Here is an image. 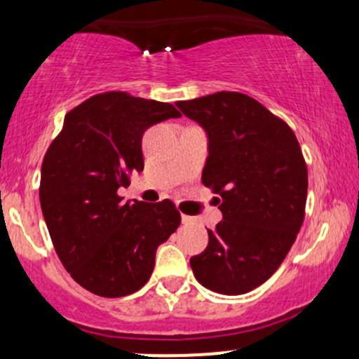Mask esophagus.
Returning <instances> with one entry per match:
<instances>
[{
	"mask_svg": "<svg viewBox=\"0 0 359 359\" xmlns=\"http://www.w3.org/2000/svg\"><path fill=\"white\" fill-rule=\"evenodd\" d=\"M182 224H185V226L196 224V217L187 216V214H182Z\"/></svg>",
	"mask_w": 359,
	"mask_h": 359,
	"instance_id": "1",
	"label": "esophagus"
}]
</instances>
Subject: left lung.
<instances>
[{"instance_id":"8db88e82","label":"left lung","mask_w":359,"mask_h":359,"mask_svg":"<svg viewBox=\"0 0 359 359\" xmlns=\"http://www.w3.org/2000/svg\"><path fill=\"white\" fill-rule=\"evenodd\" d=\"M177 106L208 133L203 184L221 197L222 221L191 258L194 277L217 294H246L277 271L300 231L309 184L302 150L283 119L243 93Z\"/></svg>"}]
</instances>
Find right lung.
I'll list each match as a JSON object with an SVG mask.
<instances>
[{"mask_svg": "<svg viewBox=\"0 0 359 359\" xmlns=\"http://www.w3.org/2000/svg\"><path fill=\"white\" fill-rule=\"evenodd\" d=\"M179 116L174 104L123 90L96 94L65 114L43 156L40 205L57 257L86 290L111 299L140 290L156 248L179 228L172 201L123 203L118 196L143 170L147 128Z\"/></svg>", "mask_w": 359, "mask_h": 359, "instance_id": "1", "label": "right lung"}]
</instances>
